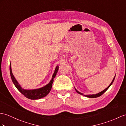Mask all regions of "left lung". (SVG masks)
I'll use <instances>...</instances> for the list:
<instances>
[{"label": "left lung", "mask_w": 126, "mask_h": 126, "mask_svg": "<svg viewBox=\"0 0 126 126\" xmlns=\"http://www.w3.org/2000/svg\"><path fill=\"white\" fill-rule=\"evenodd\" d=\"M116 75V74H115ZM115 76L114 77V78H113V80H112V81L111 82V83H110V84L109 85L108 87H107L106 89H104V90H103V91H102L101 92H100V93H97V94H87V95H86V94H82L81 93H80V92H79L78 90H77L76 89V88H75V90H76V91L77 92V93H78V94H82V95H83V96H85V97H88V98H97V97H99V96H102V95L105 93V91H106V90L108 89L110 87V86H111V85L112 84V83H113V81H114V79H115Z\"/></svg>", "instance_id": "8db88e82"}]
</instances>
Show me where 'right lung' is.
Segmentation results:
<instances>
[{"label":"right lung","instance_id":"right-lung-1","mask_svg":"<svg viewBox=\"0 0 126 126\" xmlns=\"http://www.w3.org/2000/svg\"><path fill=\"white\" fill-rule=\"evenodd\" d=\"M58 69H59V66L58 65L56 66V68H55L54 72L52 76V79L48 83H47V85H45V86L38 89H23L21 86L20 84L19 83V82H17L16 79H15V78L14 76L13 73H12L11 64L10 66L11 77L12 79V82H13L15 87L17 88V89L19 90L21 94L24 95L26 97H27V98L32 100L39 99L42 98L47 96L49 94V93H50L52 87L53 79L54 78H56V76L58 72Z\"/></svg>","mask_w":126,"mask_h":126}]
</instances>
